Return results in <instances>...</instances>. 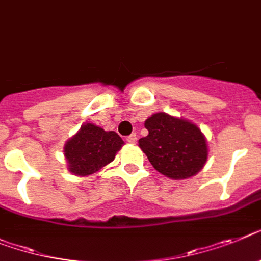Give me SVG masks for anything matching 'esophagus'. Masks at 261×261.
Returning <instances> with one entry per match:
<instances>
[{"mask_svg":"<svg viewBox=\"0 0 261 261\" xmlns=\"http://www.w3.org/2000/svg\"><path fill=\"white\" fill-rule=\"evenodd\" d=\"M137 139H138L137 135L131 134L126 138V142H128V143H135V142H137Z\"/></svg>","mask_w":261,"mask_h":261,"instance_id":"esophagus-1","label":"esophagus"}]
</instances>
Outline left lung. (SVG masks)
Instances as JSON below:
<instances>
[{
  "label": "left lung",
  "mask_w": 261,
  "mask_h": 261,
  "mask_svg": "<svg viewBox=\"0 0 261 261\" xmlns=\"http://www.w3.org/2000/svg\"><path fill=\"white\" fill-rule=\"evenodd\" d=\"M148 135L139 139L150 163L167 178L180 180L200 171L208 156L207 141L196 124L166 113L152 114L144 122Z\"/></svg>",
  "instance_id": "1"
}]
</instances>
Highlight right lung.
Instances as JSON below:
<instances>
[{"instance_id": "1", "label": "right lung", "mask_w": 261, "mask_h": 261, "mask_svg": "<svg viewBox=\"0 0 261 261\" xmlns=\"http://www.w3.org/2000/svg\"><path fill=\"white\" fill-rule=\"evenodd\" d=\"M123 144L115 131H105L93 123H85L63 147L69 171L78 176L99 171L114 161Z\"/></svg>"}]
</instances>
